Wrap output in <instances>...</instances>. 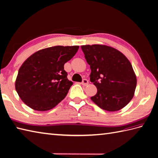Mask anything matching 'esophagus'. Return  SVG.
I'll use <instances>...</instances> for the list:
<instances>
[{
	"label": "esophagus",
	"instance_id": "1",
	"mask_svg": "<svg viewBox=\"0 0 158 158\" xmlns=\"http://www.w3.org/2000/svg\"><path fill=\"white\" fill-rule=\"evenodd\" d=\"M82 84L83 86H87L88 84V80L86 79H84L82 82Z\"/></svg>",
	"mask_w": 158,
	"mask_h": 158
}]
</instances>
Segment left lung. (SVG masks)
<instances>
[{
    "label": "left lung",
    "mask_w": 158,
    "mask_h": 158,
    "mask_svg": "<svg viewBox=\"0 0 158 158\" xmlns=\"http://www.w3.org/2000/svg\"><path fill=\"white\" fill-rule=\"evenodd\" d=\"M81 48L90 67V82L97 88L92 101L107 111L123 108L133 98L137 85L136 75L129 60L110 46L86 45Z\"/></svg>",
    "instance_id": "left-lung-1"
}]
</instances>
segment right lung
<instances>
[{
    "mask_svg": "<svg viewBox=\"0 0 158 158\" xmlns=\"http://www.w3.org/2000/svg\"><path fill=\"white\" fill-rule=\"evenodd\" d=\"M79 46H53L39 50L27 59L18 72L15 89L25 104L33 110L53 109L66 97L73 84L67 78L65 63Z\"/></svg>",
    "mask_w": 158,
    "mask_h": 158,
    "instance_id": "right-lung-1",
    "label": "right lung"
}]
</instances>
